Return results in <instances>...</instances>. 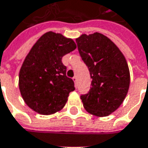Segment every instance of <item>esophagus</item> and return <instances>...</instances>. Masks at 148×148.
Masks as SVG:
<instances>
[{"label":"esophagus","instance_id":"1","mask_svg":"<svg viewBox=\"0 0 148 148\" xmlns=\"http://www.w3.org/2000/svg\"><path fill=\"white\" fill-rule=\"evenodd\" d=\"M72 80H73V82L75 83V85L77 86V77H74L72 78Z\"/></svg>","mask_w":148,"mask_h":148}]
</instances>
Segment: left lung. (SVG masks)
I'll use <instances>...</instances> for the list:
<instances>
[{"instance_id": "left-lung-1", "label": "left lung", "mask_w": 148, "mask_h": 148, "mask_svg": "<svg viewBox=\"0 0 148 148\" xmlns=\"http://www.w3.org/2000/svg\"><path fill=\"white\" fill-rule=\"evenodd\" d=\"M76 41L92 79L89 93L81 96L83 106L95 116H108L122 105L128 94V62L115 43L100 33L83 34Z\"/></svg>"}]
</instances>
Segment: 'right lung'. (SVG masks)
Returning <instances> with one entry per match:
<instances>
[{"label": "right lung", "instance_id": "right-lung-1", "mask_svg": "<svg viewBox=\"0 0 148 148\" xmlns=\"http://www.w3.org/2000/svg\"><path fill=\"white\" fill-rule=\"evenodd\" d=\"M77 49L72 38L45 33L27 54L19 73V89L25 104L38 114L50 115L65 106L74 82L66 76L62 58Z\"/></svg>", "mask_w": 148, "mask_h": 148}]
</instances>
